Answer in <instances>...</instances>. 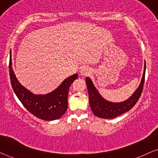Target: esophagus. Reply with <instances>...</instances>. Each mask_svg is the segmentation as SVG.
<instances>
[{
	"label": "esophagus",
	"instance_id": "obj_1",
	"mask_svg": "<svg viewBox=\"0 0 158 158\" xmlns=\"http://www.w3.org/2000/svg\"><path fill=\"white\" fill-rule=\"evenodd\" d=\"M90 73L91 72H90V68H88V67H83V68L81 69V71H80V73H81V75H89Z\"/></svg>",
	"mask_w": 158,
	"mask_h": 158
}]
</instances>
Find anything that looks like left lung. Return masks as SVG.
Segmentation results:
<instances>
[{
    "label": "left lung",
    "instance_id": "8db88e82",
    "mask_svg": "<svg viewBox=\"0 0 158 158\" xmlns=\"http://www.w3.org/2000/svg\"><path fill=\"white\" fill-rule=\"evenodd\" d=\"M146 64L144 62V73L141 83L134 94L126 101L119 103L111 102L103 98L95 87L90 77H85L86 85L89 96L90 106L95 116L102 118H113L128 111L136 104L141 96L144 83Z\"/></svg>",
    "mask_w": 158,
    "mask_h": 158
}]
</instances>
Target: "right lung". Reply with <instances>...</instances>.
Instances as JSON below:
<instances>
[{
    "instance_id": "right-lung-1",
    "label": "right lung",
    "mask_w": 158,
    "mask_h": 158,
    "mask_svg": "<svg viewBox=\"0 0 158 158\" xmlns=\"http://www.w3.org/2000/svg\"><path fill=\"white\" fill-rule=\"evenodd\" d=\"M9 73L13 90L19 101L30 113L41 119H58L68 109V90L78 75L74 74L64 80L55 90L44 95H36L29 91L17 80L12 68L11 52L10 53Z\"/></svg>"
}]
</instances>
